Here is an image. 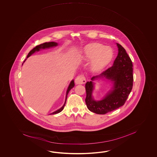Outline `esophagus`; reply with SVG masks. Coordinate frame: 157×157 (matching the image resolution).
<instances>
[{
	"label": "esophagus",
	"instance_id": "obj_1",
	"mask_svg": "<svg viewBox=\"0 0 157 157\" xmlns=\"http://www.w3.org/2000/svg\"><path fill=\"white\" fill-rule=\"evenodd\" d=\"M86 78L82 75H78L75 79V82L76 84H84L86 82Z\"/></svg>",
	"mask_w": 157,
	"mask_h": 157
}]
</instances>
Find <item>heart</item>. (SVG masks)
<instances>
[{"label": "heart", "mask_w": 157, "mask_h": 157, "mask_svg": "<svg viewBox=\"0 0 157 157\" xmlns=\"http://www.w3.org/2000/svg\"><path fill=\"white\" fill-rule=\"evenodd\" d=\"M86 59L90 60L91 68L94 71H99L109 63L113 57V50L109 47L99 43L87 45L83 50Z\"/></svg>", "instance_id": "obj_1"}]
</instances>
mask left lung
I'll list each match as a JSON object with an SVG mask.
<instances>
[{
	"label": "left lung",
	"mask_w": 157,
	"mask_h": 157,
	"mask_svg": "<svg viewBox=\"0 0 157 157\" xmlns=\"http://www.w3.org/2000/svg\"><path fill=\"white\" fill-rule=\"evenodd\" d=\"M118 54L112 67L103 71L100 75L94 76L91 80L105 77L114 82L113 90L110 91L103 100L95 101L92 98L93 83L85 85L86 97L85 102L89 110L98 114H105L124 105L133 86V65L126 50L117 43Z\"/></svg>",
	"instance_id": "8db88e82"
}]
</instances>
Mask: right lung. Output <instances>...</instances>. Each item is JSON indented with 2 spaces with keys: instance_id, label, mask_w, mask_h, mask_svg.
Masks as SVG:
<instances>
[{
  "instance_id": "add662e5",
  "label": "right lung",
  "mask_w": 157,
  "mask_h": 157,
  "mask_svg": "<svg viewBox=\"0 0 157 157\" xmlns=\"http://www.w3.org/2000/svg\"><path fill=\"white\" fill-rule=\"evenodd\" d=\"M57 45H58V44H57V43H55V42H49V43H44L41 44L40 45H37V46H36V47H35L32 50H31L30 52L29 53V54H28V55H27V58L30 57L31 54H33V53H35V52L39 51V50H40V49H45V48H50V47H55V46H57ZM25 60H26V59H25ZM25 61H24V62H25ZM74 86H75L74 81V80H72V81L71 82L70 84V85H69V86H68V89H67V93H66V100H65V103L64 104L63 107H62L61 108H60L59 109L56 110V112H54L50 114L58 113H59L63 109L64 105H65L66 103L68 93H69L70 90L72 88L74 87Z\"/></svg>"
}]
</instances>
